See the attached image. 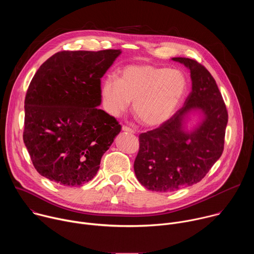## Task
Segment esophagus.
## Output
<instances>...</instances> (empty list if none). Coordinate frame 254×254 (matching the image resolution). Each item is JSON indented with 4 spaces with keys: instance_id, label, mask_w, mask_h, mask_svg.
Wrapping results in <instances>:
<instances>
[{
    "instance_id": "34e87169",
    "label": "esophagus",
    "mask_w": 254,
    "mask_h": 254,
    "mask_svg": "<svg viewBox=\"0 0 254 254\" xmlns=\"http://www.w3.org/2000/svg\"><path fill=\"white\" fill-rule=\"evenodd\" d=\"M122 129H123V131L128 132V133H134V130H133V129H131V128H129V127H126V126H124V127H122Z\"/></svg>"
}]
</instances>
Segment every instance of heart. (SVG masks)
Segmentation results:
<instances>
[{
    "instance_id": "heart-1",
    "label": "heart",
    "mask_w": 254,
    "mask_h": 254,
    "mask_svg": "<svg viewBox=\"0 0 254 254\" xmlns=\"http://www.w3.org/2000/svg\"><path fill=\"white\" fill-rule=\"evenodd\" d=\"M186 91L182 71L148 64H131L120 72L119 80L108 76L101 85L107 112L119 116L133 101L132 110L148 127H158L176 113Z\"/></svg>"
}]
</instances>
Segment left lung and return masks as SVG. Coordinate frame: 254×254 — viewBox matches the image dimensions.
<instances>
[{
    "label": "left lung",
    "mask_w": 254,
    "mask_h": 254,
    "mask_svg": "<svg viewBox=\"0 0 254 254\" xmlns=\"http://www.w3.org/2000/svg\"><path fill=\"white\" fill-rule=\"evenodd\" d=\"M191 73L192 90L184 106L163 126L140 133L133 169L138 182L155 192H174L206 176L224 149L228 114L210 72L196 60L175 57ZM199 111L201 122L186 131L188 115Z\"/></svg>",
    "instance_id": "1"
}]
</instances>
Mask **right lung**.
I'll use <instances>...</instances> for the list:
<instances>
[{
	"label": "right lung",
	"mask_w": 254,
	"mask_h": 254,
	"mask_svg": "<svg viewBox=\"0 0 254 254\" xmlns=\"http://www.w3.org/2000/svg\"><path fill=\"white\" fill-rule=\"evenodd\" d=\"M121 50L61 51L36 72L25 97L23 139L37 172L63 186L96 175L122 127L97 106L101 80Z\"/></svg>",
	"instance_id": "right-lung-1"
}]
</instances>
